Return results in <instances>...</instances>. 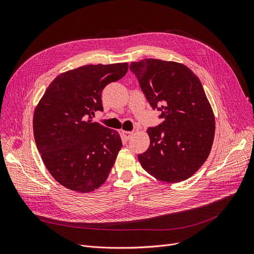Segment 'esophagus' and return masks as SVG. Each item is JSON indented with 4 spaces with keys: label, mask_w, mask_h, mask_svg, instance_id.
<instances>
[{
    "label": "esophagus",
    "mask_w": 254,
    "mask_h": 254,
    "mask_svg": "<svg viewBox=\"0 0 254 254\" xmlns=\"http://www.w3.org/2000/svg\"><path fill=\"white\" fill-rule=\"evenodd\" d=\"M132 135V131H127V130H122V136L126 139L128 140Z\"/></svg>",
    "instance_id": "esophagus-1"
}]
</instances>
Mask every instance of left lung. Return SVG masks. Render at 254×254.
<instances>
[{
  "label": "left lung",
  "instance_id": "left-lung-1",
  "mask_svg": "<svg viewBox=\"0 0 254 254\" xmlns=\"http://www.w3.org/2000/svg\"><path fill=\"white\" fill-rule=\"evenodd\" d=\"M141 89L164 122L148 127V149L138 154L142 168L157 180L180 182L202 167L212 148L215 118L197 76L188 66L155 59L132 62Z\"/></svg>",
  "mask_w": 254,
  "mask_h": 254
}]
</instances>
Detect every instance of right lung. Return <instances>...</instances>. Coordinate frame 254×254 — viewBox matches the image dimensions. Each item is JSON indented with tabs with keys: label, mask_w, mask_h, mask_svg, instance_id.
<instances>
[{
	"label": "right lung",
	"mask_w": 254,
	"mask_h": 254,
	"mask_svg": "<svg viewBox=\"0 0 254 254\" xmlns=\"http://www.w3.org/2000/svg\"><path fill=\"white\" fill-rule=\"evenodd\" d=\"M127 63L87 64L60 74L38 103L34 137L42 161L65 189L87 193L107 180L123 143L119 134L92 122L103 111L102 91L123 78Z\"/></svg>",
	"instance_id": "right-lung-1"
}]
</instances>
